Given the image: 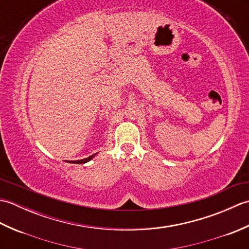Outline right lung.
<instances>
[{
	"mask_svg": "<svg viewBox=\"0 0 249 249\" xmlns=\"http://www.w3.org/2000/svg\"><path fill=\"white\" fill-rule=\"evenodd\" d=\"M94 156H95V154H94V155H91V156H89L88 158H84V160H76V161H71V162H73V163H86V162H88L89 160H91Z\"/></svg>",
	"mask_w": 249,
	"mask_h": 249,
	"instance_id": "right-lung-1",
	"label": "right lung"
}]
</instances>
